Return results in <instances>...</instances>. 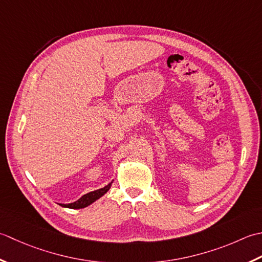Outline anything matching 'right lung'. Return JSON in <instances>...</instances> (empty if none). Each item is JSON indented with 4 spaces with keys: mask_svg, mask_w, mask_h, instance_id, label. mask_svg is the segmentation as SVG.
<instances>
[{
    "mask_svg": "<svg viewBox=\"0 0 262 262\" xmlns=\"http://www.w3.org/2000/svg\"><path fill=\"white\" fill-rule=\"evenodd\" d=\"M113 181L110 182L107 185H105L104 188L95 190V191L89 192V193L83 194L81 198L78 199L77 201L72 202V204H60V206H62L64 208H70V209H81V208H86L89 205H92L93 202H95L96 200H98L100 196H103L106 192L111 189V185H112V183H113Z\"/></svg>",
    "mask_w": 262,
    "mask_h": 262,
    "instance_id": "1",
    "label": "right lung"
}]
</instances>
